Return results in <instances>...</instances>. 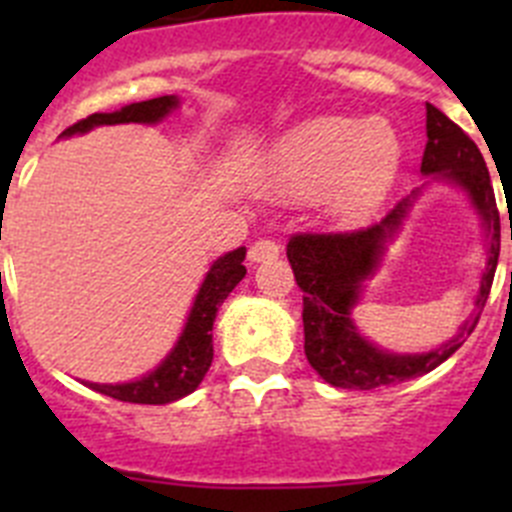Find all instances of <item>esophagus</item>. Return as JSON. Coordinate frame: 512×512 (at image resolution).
Instances as JSON below:
<instances>
[{
  "label": "esophagus",
  "mask_w": 512,
  "mask_h": 512,
  "mask_svg": "<svg viewBox=\"0 0 512 512\" xmlns=\"http://www.w3.org/2000/svg\"><path fill=\"white\" fill-rule=\"evenodd\" d=\"M277 256H279V243L269 241V238H261V241H256L251 246V251H248V259H251L253 264H261V261H274Z\"/></svg>",
  "instance_id": "34e87169"
}]
</instances>
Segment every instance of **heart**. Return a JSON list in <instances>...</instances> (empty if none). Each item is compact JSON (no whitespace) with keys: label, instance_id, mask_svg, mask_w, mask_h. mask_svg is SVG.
Instances as JSON below:
<instances>
[{"label":"heart","instance_id":"heart-1","mask_svg":"<svg viewBox=\"0 0 512 512\" xmlns=\"http://www.w3.org/2000/svg\"><path fill=\"white\" fill-rule=\"evenodd\" d=\"M402 140L382 120L315 117L284 135L266 158V184L289 200L325 194L341 217H364L390 194Z\"/></svg>","mask_w":512,"mask_h":512}]
</instances>
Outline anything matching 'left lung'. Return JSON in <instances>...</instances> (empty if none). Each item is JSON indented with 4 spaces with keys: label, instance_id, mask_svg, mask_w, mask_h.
Here are the masks:
<instances>
[{
    "label": "left lung",
    "instance_id": "left-lung-1",
    "mask_svg": "<svg viewBox=\"0 0 512 512\" xmlns=\"http://www.w3.org/2000/svg\"><path fill=\"white\" fill-rule=\"evenodd\" d=\"M425 133L428 143H425L420 171L425 176L436 174L438 179L459 184L469 194L487 233V264L474 302L477 307L449 343L428 354H390L366 341L356 330L351 310L359 302L361 284L374 277V271L379 269L384 246L400 230L418 192L397 202L379 223L369 228L348 230V233L292 235L287 243V259L295 271L297 287L305 292L302 297L305 356L312 369L333 387L374 390L433 372L467 341L490 297L497 256H500V212H497L495 189L485 158L479 153L477 143L433 104H425Z\"/></svg>",
    "mask_w": 512,
    "mask_h": 512
}]
</instances>
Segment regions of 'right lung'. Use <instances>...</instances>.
<instances>
[{"mask_svg":"<svg viewBox=\"0 0 512 512\" xmlns=\"http://www.w3.org/2000/svg\"><path fill=\"white\" fill-rule=\"evenodd\" d=\"M176 107H179V99L174 94L133 102L117 112H94L87 120L74 122L61 135L87 133L97 125H120V122H148V125H153V122L164 120ZM243 259H246V248H235L210 266L200 292L194 297L182 336L171 348V354L151 374L135 379V382L89 384V387L120 402H138V405H166V402L182 400L189 392L197 390L212 364V323H215L217 310L225 302V297L233 292L235 284L246 277Z\"/></svg>","mask_w":512,"mask_h":512,"instance_id":"right-lung-1","label":"right lung"}]
</instances>
